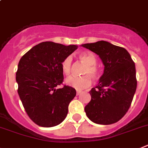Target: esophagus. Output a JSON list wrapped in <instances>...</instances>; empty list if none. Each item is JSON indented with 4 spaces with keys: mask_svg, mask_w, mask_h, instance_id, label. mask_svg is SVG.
Instances as JSON below:
<instances>
[{
    "mask_svg": "<svg viewBox=\"0 0 148 148\" xmlns=\"http://www.w3.org/2000/svg\"><path fill=\"white\" fill-rule=\"evenodd\" d=\"M82 90H77V91H76V94H77V95H79V94H80V93H82Z\"/></svg>",
    "mask_w": 148,
    "mask_h": 148,
    "instance_id": "1",
    "label": "esophagus"
}]
</instances>
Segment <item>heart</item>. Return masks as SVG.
I'll return each mask as SVG.
<instances>
[{"label": "heart", "instance_id": "1", "mask_svg": "<svg viewBox=\"0 0 148 148\" xmlns=\"http://www.w3.org/2000/svg\"><path fill=\"white\" fill-rule=\"evenodd\" d=\"M79 58L86 66L83 70L82 76H69L66 79V84L75 88L76 90H82L86 88L91 84V76L93 79H97L99 76V72L97 66L95 65L97 58L95 55L91 52H84L79 55ZM72 58L70 56L66 57L61 63V69L64 75H69L72 69Z\"/></svg>", "mask_w": 148, "mask_h": 148}]
</instances>
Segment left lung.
<instances>
[{
	"label": "left lung",
	"instance_id": "8db88e82",
	"mask_svg": "<svg viewBox=\"0 0 148 148\" xmlns=\"http://www.w3.org/2000/svg\"><path fill=\"white\" fill-rule=\"evenodd\" d=\"M82 46L99 55L104 65L99 83L90 91L91 100L84 108L85 113L95 123H116L127 112L136 93L134 61L124 48L108 42L101 40Z\"/></svg>",
	"mask_w": 148,
	"mask_h": 148
}]
</instances>
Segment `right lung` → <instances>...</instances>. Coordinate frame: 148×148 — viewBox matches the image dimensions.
Listing matches in <instances>:
<instances>
[{
	"label": "right lung",
	"mask_w": 148,
	"mask_h": 148,
	"mask_svg": "<svg viewBox=\"0 0 148 148\" xmlns=\"http://www.w3.org/2000/svg\"><path fill=\"white\" fill-rule=\"evenodd\" d=\"M75 45L42 42L25 53L16 72L18 93L27 115L35 123L52 127L64 121L75 89L64 85L61 63L76 50Z\"/></svg>",
	"instance_id": "add662e5"
}]
</instances>
